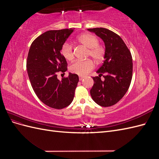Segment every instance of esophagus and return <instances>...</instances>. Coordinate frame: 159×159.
Here are the masks:
<instances>
[{"instance_id": "1", "label": "esophagus", "mask_w": 159, "mask_h": 159, "mask_svg": "<svg viewBox=\"0 0 159 159\" xmlns=\"http://www.w3.org/2000/svg\"><path fill=\"white\" fill-rule=\"evenodd\" d=\"M84 77H80V78H79V80H80V81H81V80H84Z\"/></svg>"}]
</instances>
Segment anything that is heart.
<instances>
[{"label": "heart", "mask_w": 159, "mask_h": 159, "mask_svg": "<svg viewBox=\"0 0 159 159\" xmlns=\"http://www.w3.org/2000/svg\"><path fill=\"white\" fill-rule=\"evenodd\" d=\"M77 42L87 48L88 56H90L97 62L101 61L105 56V48L99 44L98 38L91 33H84L76 38ZM61 54L66 60L70 61L74 58V50L72 46L68 43H64L61 48ZM93 62L89 60L76 61L70 67L71 72L80 76L86 75L94 68Z\"/></svg>", "instance_id": "heart-1"}]
</instances>
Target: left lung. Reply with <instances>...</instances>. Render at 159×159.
<instances>
[{
  "label": "left lung",
  "mask_w": 159,
  "mask_h": 159,
  "mask_svg": "<svg viewBox=\"0 0 159 159\" xmlns=\"http://www.w3.org/2000/svg\"><path fill=\"white\" fill-rule=\"evenodd\" d=\"M102 38L105 46L104 61L93 77L94 84L90 94L94 102L102 107L116 104L127 91L133 75L131 54L117 34L104 28H89ZM103 73L104 80H100Z\"/></svg>",
  "instance_id": "obj_1"
}]
</instances>
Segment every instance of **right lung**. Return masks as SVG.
<instances>
[{
	"mask_svg": "<svg viewBox=\"0 0 159 159\" xmlns=\"http://www.w3.org/2000/svg\"><path fill=\"white\" fill-rule=\"evenodd\" d=\"M73 32L74 28L47 31L33 41L28 52L26 68L32 87L42 102L54 109L72 102L79 81L75 74L69 73L61 81L57 78V72L67 70L61 48Z\"/></svg>",
	"mask_w": 159,
	"mask_h": 159,
	"instance_id": "right-lung-1",
	"label": "right lung"
}]
</instances>
